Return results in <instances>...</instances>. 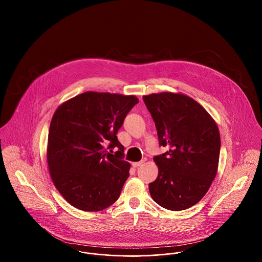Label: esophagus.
Here are the masks:
<instances>
[{
	"mask_svg": "<svg viewBox=\"0 0 262 262\" xmlns=\"http://www.w3.org/2000/svg\"><path fill=\"white\" fill-rule=\"evenodd\" d=\"M145 160L143 159V160H141V161H139V162H135L133 163V167H135V168H137V167H139L141 164H143Z\"/></svg>",
	"mask_w": 262,
	"mask_h": 262,
	"instance_id": "obj_1",
	"label": "esophagus"
}]
</instances>
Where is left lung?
<instances>
[{
	"label": "left lung",
	"instance_id": "8db88e82",
	"mask_svg": "<svg viewBox=\"0 0 262 262\" xmlns=\"http://www.w3.org/2000/svg\"><path fill=\"white\" fill-rule=\"evenodd\" d=\"M155 123L160 146L154 156L157 179L149 184L152 200L168 210L196 204L217 173L221 139L217 125L196 101L184 94L163 92L143 96Z\"/></svg>",
	"mask_w": 262,
	"mask_h": 262
}]
</instances>
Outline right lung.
I'll list each match as a JSON object with an SVG mask.
<instances>
[{"label":"right lung","instance_id":"add662e5","mask_svg":"<svg viewBox=\"0 0 262 262\" xmlns=\"http://www.w3.org/2000/svg\"><path fill=\"white\" fill-rule=\"evenodd\" d=\"M137 103L133 95L88 91L64 102L54 114L49 171L56 188L75 208L100 211L119 199L130 165L124 160L117 134Z\"/></svg>","mask_w":262,"mask_h":262}]
</instances>
